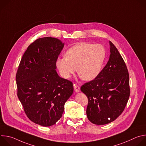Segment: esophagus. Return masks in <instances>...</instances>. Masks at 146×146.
<instances>
[{"label":"esophagus","mask_w":146,"mask_h":146,"mask_svg":"<svg viewBox=\"0 0 146 146\" xmlns=\"http://www.w3.org/2000/svg\"><path fill=\"white\" fill-rule=\"evenodd\" d=\"M74 91L76 92H80V87L79 86H77V85H74Z\"/></svg>","instance_id":"1"}]
</instances>
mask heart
<instances>
[{"instance_id":"heart-1","label":"heart","mask_w":146,"mask_h":146,"mask_svg":"<svg viewBox=\"0 0 146 146\" xmlns=\"http://www.w3.org/2000/svg\"><path fill=\"white\" fill-rule=\"evenodd\" d=\"M106 58V50L102 45L80 43L70 48L65 57L58 58L56 66L60 76L69 79L76 71L84 81L95 79L100 74Z\"/></svg>"}]
</instances>
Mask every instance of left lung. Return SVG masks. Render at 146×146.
<instances>
[{
	"label": "left lung",
	"mask_w": 146,
	"mask_h": 146,
	"mask_svg": "<svg viewBox=\"0 0 146 146\" xmlns=\"http://www.w3.org/2000/svg\"><path fill=\"white\" fill-rule=\"evenodd\" d=\"M109 44L110 54L107 64L95 79L80 89L88 99V119L99 125L117 119L125 108L130 95L127 66L115 46L111 41Z\"/></svg>",
	"instance_id": "1"
}]
</instances>
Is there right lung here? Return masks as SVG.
I'll list each match as a JSON object with an SVG mask.
<instances>
[{
  "instance_id": "add662e5",
  "label": "right lung",
  "mask_w": 146,
  "mask_h": 146,
  "mask_svg": "<svg viewBox=\"0 0 146 146\" xmlns=\"http://www.w3.org/2000/svg\"><path fill=\"white\" fill-rule=\"evenodd\" d=\"M65 43L54 37L35 41L24 54L16 74L17 95L29 119L43 127L60 119L73 83L59 77L56 60Z\"/></svg>"
}]
</instances>
